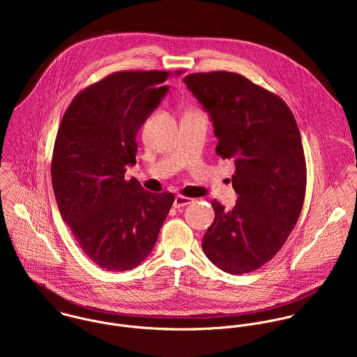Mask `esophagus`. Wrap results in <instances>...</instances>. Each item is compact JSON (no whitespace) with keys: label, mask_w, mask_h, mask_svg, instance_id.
<instances>
[{"label":"esophagus","mask_w":357,"mask_h":357,"mask_svg":"<svg viewBox=\"0 0 357 357\" xmlns=\"http://www.w3.org/2000/svg\"><path fill=\"white\" fill-rule=\"evenodd\" d=\"M192 202H194V199H192V198H188V197H184V195H177V197H176V199H174L173 207L178 208V207H184V206L192 204Z\"/></svg>","instance_id":"1"}]
</instances>
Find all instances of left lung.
<instances>
[{"instance_id": "1", "label": "left lung", "mask_w": 357, "mask_h": 357, "mask_svg": "<svg viewBox=\"0 0 357 357\" xmlns=\"http://www.w3.org/2000/svg\"><path fill=\"white\" fill-rule=\"evenodd\" d=\"M210 114L215 153L235 162L232 210L217 201L202 249L220 269L249 273L272 259L304 206L306 163L296 118L278 95L246 77L211 71L184 78Z\"/></svg>"}]
</instances>
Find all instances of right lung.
<instances>
[{
	"label": "right lung",
	"instance_id": "right-lung-1",
	"mask_svg": "<svg viewBox=\"0 0 357 357\" xmlns=\"http://www.w3.org/2000/svg\"><path fill=\"white\" fill-rule=\"evenodd\" d=\"M176 75L183 71H174ZM167 71H118L67 107L52 153L53 192L63 221L89 259L107 271L136 268L153 252L174 202L132 177L136 136L167 92Z\"/></svg>",
	"mask_w": 357,
	"mask_h": 357
}]
</instances>
